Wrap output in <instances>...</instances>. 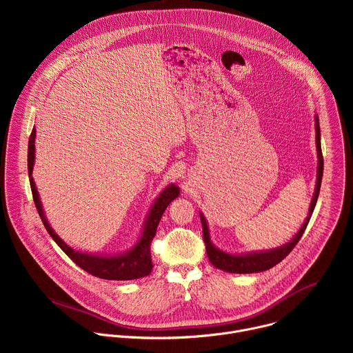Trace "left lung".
Listing matches in <instances>:
<instances>
[{"label": "left lung", "mask_w": 353, "mask_h": 353, "mask_svg": "<svg viewBox=\"0 0 353 353\" xmlns=\"http://www.w3.org/2000/svg\"><path fill=\"white\" fill-rule=\"evenodd\" d=\"M314 120H316L314 128H316V146H317V181H316V188H314V194L312 198V204L309 208V215H307L305 223L301 225L300 230L293 236V239L289 243H286L281 247L265 250V251H251V253H243V254H230V253H226V251L219 250L212 243L207 219L203 215V212H199L201 223H203V233H204V241H205V247H207V254L214 267H216L222 271H226V272H232V274H254V272L267 271V270L275 267L278 263H281L293 250V247L297 244V241L301 239V236H303V233L309 225V221L312 218V214L314 211L316 203H317L320 187H321L323 170H324V161H323L321 142H320L321 132H320V124H319L317 114H316Z\"/></svg>", "instance_id": "left-lung-1"}]
</instances>
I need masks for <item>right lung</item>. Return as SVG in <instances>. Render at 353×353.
Returning <instances> with one entry per match:
<instances>
[{
	"mask_svg": "<svg viewBox=\"0 0 353 353\" xmlns=\"http://www.w3.org/2000/svg\"><path fill=\"white\" fill-rule=\"evenodd\" d=\"M34 139H36V130L33 127L29 138V146H28V172H29V181H30L34 205L37 208L40 219L46 230L48 232V234L53 237V240L59 244V247L78 267L92 274L93 276L109 279V281H131V279L148 276L154 268L152 260H150V241H152V239L157 234V229L165 210L174 198L179 196L180 188L176 184H169L158 195L155 203L152 204V207H150L146 215L139 239L137 240L132 248L124 251V253L109 256V254H92V253H85V251L74 250L53 230V228L50 226L44 215L41 201H40L34 180L32 177L33 166H34Z\"/></svg>",
	"mask_w": 353,
	"mask_h": 353,
	"instance_id": "obj_1",
	"label": "right lung"
}]
</instances>
